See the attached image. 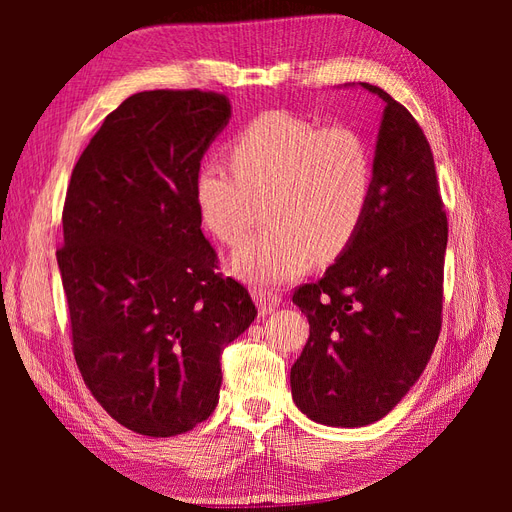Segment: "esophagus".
<instances>
[{"label":"esophagus","mask_w":512,"mask_h":512,"mask_svg":"<svg viewBox=\"0 0 512 512\" xmlns=\"http://www.w3.org/2000/svg\"><path fill=\"white\" fill-rule=\"evenodd\" d=\"M254 301H256V305H258V312H260L262 316H267V314L275 312V307H280L282 297H277V294H273V292H269V290L258 288V290H254Z\"/></svg>","instance_id":"esophagus-1"}]
</instances>
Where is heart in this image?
Masks as SVG:
<instances>
[{"mask_svg":"<svg viewBox=\"0 0 512 512\" xmlns=\"http://www.w3.org/2000/svg\"><path fill=\"white\" fill-rule=\"evenodd\" d=\"M230 170L205 162L194 177V203L211 235L237 245L250 224L252 196H267V232L230 258V271L260 288L301 277L314 258L342 254L359 232L371 192L374 156L363 134L288 111L252 119L232 141Z\"/></svg>","mask_w":512,"mask_h":512,"instance_id":"obj_1","label":"heart"}]
</instances>
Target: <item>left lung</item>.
<instances>
[{"label": "left lung", "instance_id": "left-lung-1", "mask_svg": "<svg viewBox=\"0 0 512 512\" xmlns=\"http://www.w3.org/2000/svg\"><path fill=\"white\" fill-rule=\"evenodd\" d=\"M359 85L384 102L369 209L322 280L292 297L309 322L290 369L292 399L329 427L389 414L421 378L442 322L448 226L431 147L404 106Z\"/></svg>", "mask_w": 512, "mask_h": 512}]
</instances>
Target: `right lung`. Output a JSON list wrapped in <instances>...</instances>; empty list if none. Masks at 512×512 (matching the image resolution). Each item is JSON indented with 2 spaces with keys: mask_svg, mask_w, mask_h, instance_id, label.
Masks as SVG:
<instances>
[{
  "mask_svg": "<svg viewBox=\"0 0 512 512\" xmlns=\"http://www.w3.org/2000/svg\"><path fill=\"white\" fill-rule=\"evenodd\" d=\"M230 119L207 91L123 100L72 170L57 250L85 384L117 423L170 438L218 406L222 350L250 327L247 290L218 273L194 177Z\"/></svg>",
  "mask_w": 512,
  "mask_h": 512,
  "instance_id": "obj_1",
  "label": "right lung"
}]
</instances>
